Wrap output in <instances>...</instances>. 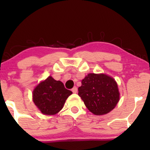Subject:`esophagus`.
<instances>
[{
	"label": "esophagus",
	"instance_id": "obj_1",
	"mask_svg": "<svg viewBox=\"0 0 150 150\" xmlns=\"http://www.w3.org/2000/svg\"><path fill=\"white\" fill-rule=\"evenodd\" d=\"M72 92L73 93H77V88L76 87H74L73 89H72Z\"/></svg>",
	"mask_w": 150,
	"mask_h": 150
}]
</instances>
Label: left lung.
I'll use <instances>...</instances> for the list:
<instances>
[{
	"mask_svg": "<svg viewBox=\"0 0 150 150\" xmlns=\"http://www.w3.org/2000/svg\"><path fill=\"white\" fill-rule=\"evenodd\" d=\"M78 95L89 111L95 115L110 112L119 101L116 81L104 74H88L82 80V86L78 88Z\"/></svg>",
	"mask_w": 150,
	"mask_h": 150,
	"instance_id": "8db88e82",
	"label": "left lung"
}]
</instances>
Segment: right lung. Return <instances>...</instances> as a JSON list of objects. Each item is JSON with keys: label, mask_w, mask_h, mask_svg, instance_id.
Returning a JSON list of instances; mask_svg holds the SVG:
<instances>
[{"label": "right lung", "mask_w": 150, "mask_h": 150, "mask_svg": "<svg viewBox=\"0 0 150 150\" xmlns=\"http://www.w3.org/2000/svg\"><path fill=\"white\" fill-rule=\"evenodd\" d=\"M72 94L63 82L49 76L34 89L33 101L42 113L54 115L63 108L65 100Z\"/></svg>", "instance_id": "right-lung-1"}]
</instances>
